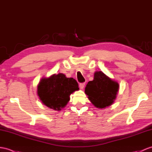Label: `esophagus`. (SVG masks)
<instances>
[{"label":"esophagus","mask_w":152,"mask_h":152,"mask_svg":"<svg viewBox=\"0 0 152 152\" xmlns=\"http://www.w3.org/2000/svg\"><path fill=\"white\" fill-rule=\"evenodd\" d=\"M84 85H85V83H80L79 84V88L80 89H81V90H83V89L84 88Z\"/></svg>","instance_id":"1"}]
</instances>
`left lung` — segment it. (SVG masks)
I'll list each match as a JSON object with an SVG mask.
<instances>
[{
  "label": "left lung",
  "mask_w": 152,
  "mask_h": 152,
  "mask_svg": "<svg viewBox=\"0 0 152 152\" xmlns=\"http://www.w3.org/2000/svg\"><path fill=\"white\" fill-rule=\"evenodd\" d=\"M119 85L101 71L95 72L94 80L89 81L85 94L96 108H106L112 105L116 99Z\"/></svg>",
  "instance_id": "1"
}]
</instances>
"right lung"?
<instances>
[{
	"label": "right lung",
	"instance_id": "1",
	"mask_svg": "<svg viewBox=\"0 0 152 152\" xmlns=\"http://www.w3.org/2000/svg\"><path fill=\"white\" fill-rule=\"evenodd\" d=\"M79 90L76 80L67 78L63 73H58L42 78L37 86V94L43 104L60 111L68 104L70 95Z\"/></svg>",
	"mask_w": 152,
	"mask_h": 152
}]
</instances>
